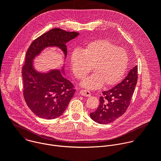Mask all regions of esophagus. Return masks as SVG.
I'll return each instance as SVG.
<instances>
[{"instance_id": "obj_1", "label": "esophagus", "mask_w": 161, "mask_h": 161, "mask_svg": "<svg viewBox=\"0 0 161 161\" xmlns=\"http://www.w3.org/2000/svg\"><path fill=\"white\" fill-rule=\"evenodd\" d=\"M80 94L81 96H83L85 97H90L91 96L90 92L87 90H81L80 92Z\"/></svg>"}]
</instances>
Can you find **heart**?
Here are the masks:
<instances>
[{
    "label": "heart",
    "mask_w": 161,
    "mask_h": 161,
    "mask_svg": "<svg viewBox=\"0 0 161 161\" xmlns=\"http://www.w3.org/2000/svg\"><path fill=\"white\" fill-rule=\"evenodd\" d=\"M127 64L126 51L105 39L89 43L82 53L74 51L70 58L72 72L79 80L90 73L93 67L95 73L81 83V86L87 89H97L103 85L104 86L115 85L124 76Z\"/></svg>",
    "instance_id": "heart-1"
}]
</instances>
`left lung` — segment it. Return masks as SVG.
<instances>
[{"instance_id":"obj_1","label":"left lung","mask_w":161,"mask_h":161,"mask_svg":"<svg viewBox=\"0 0 161 161\" xmlns=\"http://www.w3.org/2000/svg\"><path fill=\"white\" fill-rule=\"evenodd\" d=\"M137 81V67L135 66L122 82L103 92L99 106L90 113V118L99 124H107L120 117L130 105Z\"/></svg>"}]
</instances>
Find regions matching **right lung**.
I'll use <instances>...</instances> for the list:
<instances>
[{
	"mask_svg": "<svg viewBox=\"0 0 161 161\" xmlns=\"http://www.w3.org/2000/svg\"><path fill=\"white\" fill-rule=\"evenodd\" d=\"M79 35L54 28L36 39L29 47L22 66L23 94L26 104L37 117L47 120L56 119L65 110L76 90L59 70L41 74L34 69L32 60L44 48L57 47L67 55L65 43Z\"/></svg>",
	"mask_w": 161,
	"mask_h": 161,
	"instance_id": "1",
	"label": "right lung"
}]
</instances>
